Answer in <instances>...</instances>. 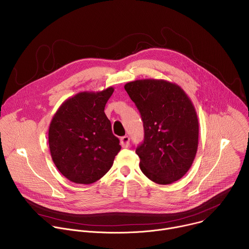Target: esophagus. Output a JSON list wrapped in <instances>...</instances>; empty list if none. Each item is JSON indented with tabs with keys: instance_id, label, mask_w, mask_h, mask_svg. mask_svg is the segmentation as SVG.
I'll use <instances>...</instances> for the list:
<instances>
[{
	"instance_id": "obj_1",
	"label": "esophagus",
	"mask_w": 249,
	"mask_h": 249,
	"mask_svg": "<svg viewBox=\"0 0 249 249\" xmlns=\"http://www.w3.org/2000/svg\"><path fill=\"white\" fill-rule=\"evenodd\" d=\"M120 144L122 148H128L130 144V138L128 136H123L120 138Z\"/></svg>"
}]
</instances>
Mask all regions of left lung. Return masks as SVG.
I'll return each instance as SVG.
<instances>
[{
	"mask_svg": "<svg viewBox=\"0 0 249 249\" xmlns=\"http://www.w3.org/2000/svg\"><path fill=\"white\" fill-rule=\"evenodd\" d=\"M124 88L144 123V142L136 149L142 172L161 185L179 180L198 149L199 122L191 99L165 80H136Z\"/></svg>",
	"mask_w": 249,
	"mask_h": 249,
	"instance_id": "obj_1",
	"label": "left lung"
}]
</instances>
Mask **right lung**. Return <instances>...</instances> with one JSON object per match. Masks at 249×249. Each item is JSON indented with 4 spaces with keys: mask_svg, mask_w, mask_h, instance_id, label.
Listing matches in <instances>:
<instances>
[{
    "mask_svg": "<svg viewBox=\"0 0 249 249\" xmlns=\"http://www.w3.org/2000/svg\"><path fill=\"white\" fill-rule=\"evenodd\" d=\"M114 91H82L67 98L48 132L50 154L58 170L72 182L91 184L107 172L121 149L104 107Z\"/></svg>",
    "mask_w": 249,
    "mask_h": 249,
    "instance_id": "right-lung-1",
    "label": "right lung"
}]
</instances>
